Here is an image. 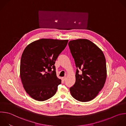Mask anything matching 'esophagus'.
<instances>
[{
	"label": "esophagus",
	"mask_w": 126,
	"mask_h": 126,
	"mask_svg": "<svg viewBox=\"0 0 126 126\" xmlns=\"http://www.w3.org/2000/svg\"><path fill=\"white\" fill-rule=\"evenodd\" d=\"M66 79V77H62V80H64V81Z\"/></svg>",
	"instance_id": "34e87169"
}]
</instances>
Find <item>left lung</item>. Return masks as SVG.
<instances>
[{"mask_svg":"<svg viewBox=\"0 0 126 126\" xmlns=\"http://www.w3.org/2000/svg\"><path fill=\"white\" fill-rule=\"evenodd\" d=\"M68 46L77 67L76 81L70 88V93L78 101H91L105 84L107 72L104 55L98 47L87 39L71 40Z\"/></svg>","mask_w":126,"mask_h":126,"instance_id":"left-lung-1","label":"left lung"}]
</instances>
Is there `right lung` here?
I'll list each match as a JSON object with an SVG mask.
<instances>
[{
	"label": "right lung",
	"mask_w": 126,
	"mask_h": 126,
	"mask_svg": "<svg viewBox=\"0 0 126 126\" xmlns=\"http://www.w3.org/2000/svg\"><path fill=\"white\" fill-rule=\"evenodd\" d=\"M68 40L43 38L24 49L20 62V77L26 92L34 99L43 101L56 93L61 80L56 76L55 61Z\"/></svg>",
	"instance_id": "right-lung-1"
}]
</instances>
